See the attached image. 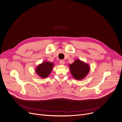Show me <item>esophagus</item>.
<instances>
[{
  "label": "esophagus",
  "instance_id": "obj_1",
  "mask_svg": "<svg viewBox=\"0 0 122 122\" xmlns=\"http://www.w3.org/2000/svg\"><path fill=\"white\" fill-rule=\"evenodd\" d=\"M59 63H60V64L61 65H64V64H65V61H64V60H60L59 61Z\"/></svg>",
  "mask_w": 122,
  "mask_h": 122
}]
</instances>
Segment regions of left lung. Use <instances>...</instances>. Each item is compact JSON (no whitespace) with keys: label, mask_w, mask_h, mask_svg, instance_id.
Masks as SVG:
<instances>
[{"label":"left lung","mask_w":122,"mask_h":122,"mask_svg":"<svg viewBox=\"0 0 122 122\" xmlns=\"http://www.w3.org/2000/svg\"><path fill=\"white\" fill-rule=\"evenodd\" d=\"M69 67L71 75L76 80H82L85 78L90 70L89 65L79 59L70 64Z\"/></svg>","instance_id":"left-lung-1"}]
</instances>
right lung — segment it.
I'll list each match as a JSON object with an SVG mask.
<instances>
[{
    "instance_id": "add662e5",
    "label": "right lung",
    "mask_w": 122,
    "mask_h": 122,
    "mask_svg": "<svg viewBox=\"0 0 122 122\" xmlns=\"http://www.w3.org/2000/svg\"><path fill=\"white\" fill-rule=\"evenodd\" d=\"M53 65L52 63L44 62L37 66L36 69V72L41 78H46L51 71Z\"/></svg>"
}]
</instances>
